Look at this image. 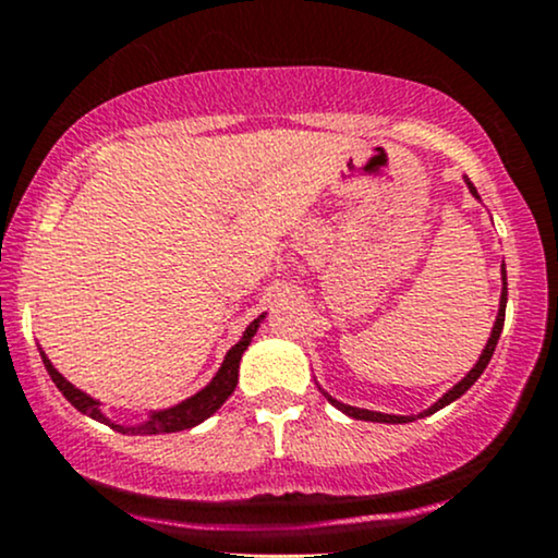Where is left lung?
<instances>
[{
  "instance_id": "obj_1",
  "label": "left lung",
  "mask_w": 558,
  "mask_h": 558,
  "mask_svg": "<svg viewBox=\"0 0 558 558\" xmlns=\"http://www.w3.org/2000/svg\"><path fill=\"white\" fill-rule=\"evenodd\" d=\"M466 184H469V192H472V195L480 199L477 190H474V184H472V181L466 179ZM506 290H509V287H506V271H504V292H500V308H498L496 327H493V335H490V340H487L485 350H482L480 361L474 363V368H472V372H469L466 377L461 379L459 385L453 387V390H448L446 396H442L440 400H437V403L432 405L429 411H424L422 416H429V414H435V411H440L442 405L453 403L456 398H461V396H464V392L469 390V387H472L474 381L480 379V374L485 372V368H487V363H490V359H493V350H496V345H498L500 329H504V318H506V295H509V292H506ZM324 396H327V392H324ZM327 398H329V396H327ZM329 403H331V405H337V409H340L342 414H348V416H353V418H363V422H381V424H405V422H414V416H390V414H377V411H366V409H355V405H345V403H340V400H335V398H329Z\"/></svg>"
}]
</instances>
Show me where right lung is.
Returning <instances> with one entry per match:
<instances>
[{
  "label": "right lung",
  "instance_id": "1",
  "mask_svg": "<svg viewBox=\"0 0 558 558\" xmlns=\"http://www.w3.org/2000/svg\"><path fill=\"white\" fill-rule=\"evenodd\" d=\"M260 318H255V322L245 329L242 340L229 350L227 359H223V363H221V368H218V374L213 377V381L208 387H205V390H199L197 396L184 400V403L173 405V409L158 411V414L149 416V422H144L142 427H121V424H110L108 418L102 416V411H99L97 400H92L89 396H84V392L76 390V387H73L71 381L62 377L58 368L49 363L47 355L41 353V359H44V366H47L49 377H52L54 385H58V390L68 398V403L76 405L81 414L97 418V422H102V424H110L112 429L123 432V435H162V432H181V429L197 427L199 422H205V418L216 414V411L221 409L223 403H227V398L231 396V392H234V387H236V377H240L242 353H245L250 340H253L255 329L260 327Z\"/></svg>",
  "mask_w": 558,
  "mask_h": 558
}]
</instances>
